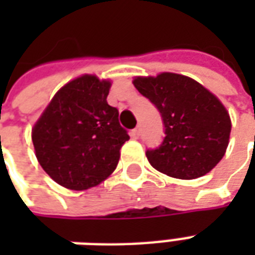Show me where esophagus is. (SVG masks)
Listing matches in <instances>:
<instances>
[{"instance_id": "obj_1", "label": "esophagus", "mask_w": 255, "mask_h": 255, "mask_svg": "<svg viewBox=\"0 0 255 255\" xmlns=\"http://www.w3.org/2000/svg\"><path fill=\"white\" fill-rule=\"evenodd\" d=\"M139 135H140V126H138V127H135L132 129V131H131V136H132V138H139Z\"/></svg>"}]
</instances>
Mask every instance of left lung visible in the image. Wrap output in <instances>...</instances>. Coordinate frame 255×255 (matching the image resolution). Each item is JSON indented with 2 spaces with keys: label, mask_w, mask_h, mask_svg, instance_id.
Here are the masks:
<instances>
[{
  "label": "left lung",
  "mask_w": 255,
  "mask_h": 255,
  "mask_svg": "<svg viewBox=\"0 0 255 255\" xmlns=\"http://www.w3.org/2000/svg\"><path fill=\"white\" fill-rule=\"evenodd\" d=\"M133 86L158 109L165 138L146 151L157 171L191 180L213 169L230 142L231 119L224 105L194 79L164 72L133 79Z\"/></svg>",
  "instance_id": "obj_1"
}]
</instances>
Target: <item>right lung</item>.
I'll return each mask as SVG.
<instances>
[{
	"label": "right lung",
	"instance_id": "add662e5",
	"mask_svg": "<svg viewBox=\"0 0 255 255\" xmlns=\"http://www.w3.org/2000/svg\"><path fill=\"white\" fill-rule=\"evenodd\" d=\"M109 80L83 75L58 90L32 128L39 164L69 190L98 186L116 169L129 136L119 111L106 102Z\"/></svg>",
	"mask_w": 255,
	"mask_h": 255
}]
</instances>
